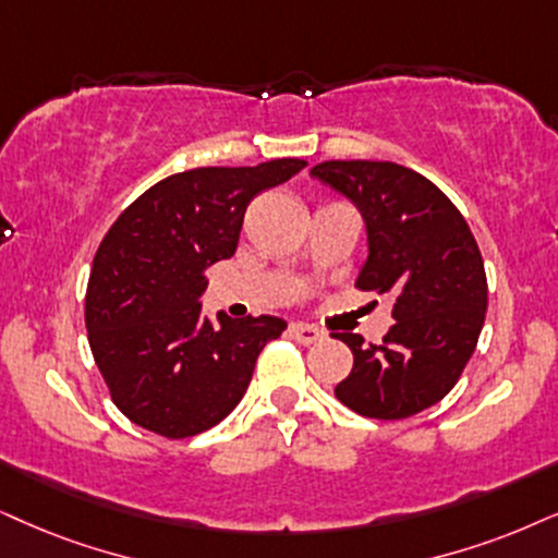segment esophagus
I'll use <instances>...</instances> for the list:
<instances>
[{
	"label": "esophagus",
	"instance_id": "esophagus-1",
	"mask_svg": "<svg viewBox=\"0 0 558 558\" xmlns=\"http://www.w3.org/2000/svg\"><path fill=\"white\" fill-rule=\"evenodd\" d=\"M288 335H291L299 344H314L324 340V331L312 327V324H291V327H288Z\"/></svg>",
	"mask_w": 558,
	"mask_h": 558
}]
</instances>
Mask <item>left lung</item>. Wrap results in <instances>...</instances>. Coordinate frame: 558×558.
I'll list each match as a JSON object with an SVG mask.
<instances>
[{"label":"left lung","mask_w":558,"mask_h":558,"mask_svg":"<svg viewBox=\"0 0 558 558\" xmlns=\"http://www.w3.org/2000/svg\"><path fill=\"white\" fill-rule=\"evenodd\" d=\"M312 174L365 218L371 255L355 286L393 299L384 342L335 335L352 350L335 397L371 420L412 417L446 397L474 355L486 316L482 252L461 210L414 169L331 159Z\"/></svg>","instance_id":"1"}]
</instances>
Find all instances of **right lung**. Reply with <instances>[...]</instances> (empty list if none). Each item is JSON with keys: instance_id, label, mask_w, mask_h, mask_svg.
Listing matches in <instances>:
<instances>
[{"instance_id": "obj_1", "label": "right lung", "mask_w": 558, "mask_h": 558, "mask_svg": "<svg viewBox=\"0 0 558 558\" xmlns=\"http://www.w3.org/2000/svg\"><path fill=\"white\" fill-rule=\"evenodd\" d=\"M303 159L197 167L138 195L97 246L84 324L110 399L169 440L218 425L242 401L278 316L201 319L203 270L236 252L244 210Z\"/></svg>"}]
</instances>
